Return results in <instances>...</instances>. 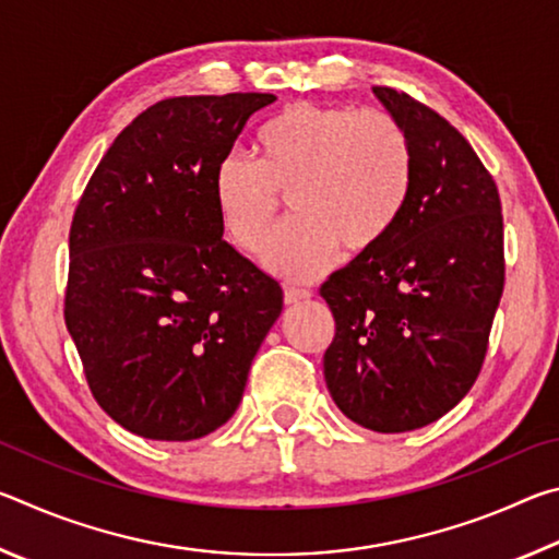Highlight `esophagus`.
Here are the masks:
<instances>
[{
	"label": "esophagus",
	"mask_w": 559,
	"mask_h": 559,
	"mask_svg": "<svg viewBox=\"0 0 559 559\" xmlns=\"http://www.w3.org/2000/svg\"><path fill=\"white\" fill-rule=\"evenodd\" d=\"M283 296H286V302H300V300H308L310 296H313V290L300 288V286H286Z\"/></svg>",
	"instance_id": "esophagus-1"
}]
</instances>
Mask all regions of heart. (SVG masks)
I'll return each mask as SVG.
<instances>
[{"instance_id":"b5f03b06","label":"heart","mask_w":559,"mask_h":559,"mask_svg":"<svg viewBox=\"0 0 559 559\" xmlns=\"http://www.w3.org/2000/svg\"><path fill=\"white\" fill-rule=\"evenodd\" d=\"M257 159L229 155L214 175L226 234L259 253L281 210L296 214L273 234L266 263L288 278H316L337 259L380 246L400 222L414 182V153L402 122L377 108L296 100L263 122Z\"/></svg>"}]
</instances>
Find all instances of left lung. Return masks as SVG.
<instances>
[{
  "label": "left lung",
  "instance_id": "1",
  "mask_svg": "<svg viewBox=\"0 0 559 559\" xmlns=\"http://www.w3.org/2000/svg\"><path fill=\"white\" fill-rule=\"evenodd\" d=\"M374 96L414 153L409 200L390 236L335 271L325 384L347 419L380 433L427 427L476 382L506 283L498 187L468 140L424 103Z\"/></svg>",
  "mask_w": 559,
  "mask_h": 559
}]
</instances>
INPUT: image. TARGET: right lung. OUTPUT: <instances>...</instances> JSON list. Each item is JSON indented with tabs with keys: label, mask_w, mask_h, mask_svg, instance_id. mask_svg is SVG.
<instances>
[{
	"label": "right lung",
	"mask_w": 559,
	"mask_h": 559,
	"mask_svg": "<svg viewBox=\"0 0 559 559\" xmlns=\"http://www.w3.org/2000/svg\"><path fill=\"white\" fill-rule=\"evenodd\" d=\"M271 93L179 96L140 112L91 175L69 234L63 318L100 409L153 441L219 429L283 308L226 243L214 175Z\"/></svg>",
	"instance_id": "obj_1"
}]
</instances>
